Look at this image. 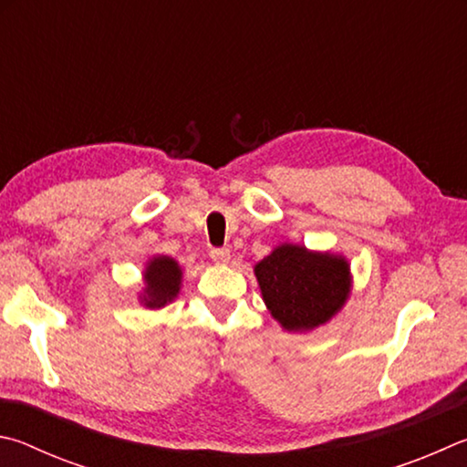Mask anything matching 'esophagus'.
I'll use <instances>...</instances> for the list:
<instances>
[{"mask_svg": "<svg viewBox=\"0 0 467 467\" xmlns=\"http://www.w3.org/2000/svg\"><path fill=\"white\" fill-rule=\"evenodd\" d=\"M209 256L215 265H227L229 263V250L227 248H213L209 252Z\"/></svg>", "mask_w": 467, "mask_h": 467, "instance_id": "obj_1", "label": "esophagus"}]
</instances>
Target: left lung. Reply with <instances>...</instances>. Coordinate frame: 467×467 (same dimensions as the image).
Here are the masks:
<instances>
[{
	"mask_svg": "<svg viewBox=\"0 0 467 467\" xmlns=\"http://www.w3.org/2000/svg\"><path fill=\"white\" fill-rule=\"evenodd\" d=\"M268 312L287 332H307L337 316L350 296L345 256L281 244L254 266Z\"/></svg>",
	"mask_w": 467,
	"mask_h": 467,
	"instance_id": "obj_1",
	"label": "left lung"
}]
</instances>
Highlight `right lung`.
Wrapping results in <instances>:
<instances>
[{
  "mask_svg": "<svg viewBox=\"0 0 467 467\" xmlns=\"http://www.w3.org/2000/svg\"><path fill=\"white\" fill-rule=\"evenodd\" d=\"M145 287L141 304L150 309H160L174 301L182 285V268L170 256H153L143 271Z\"/></svg>",
  "mask_w": 467,
  "mask_h": 467,
  "instance_id": "right-lung-1",
  "label": "right lung"
}]
</instances>
